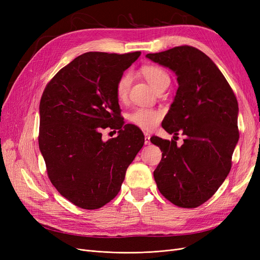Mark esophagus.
<instances>
[{
  "mask_svg": "<svg viewBox=\"0 0 260 260\" xmlns=\"http://www.w3.org/2000/svg\"><path fill=\"white\" fill-rule=\"evenodd\" d=\"M144 137H145V139H144L145 144H146V145L151 144V135H149L148 132H144Z\"/></svg>",
  "mask_w": 260,
  "mask_h": 260,
  "instance_id": "esophagus-1",
  "label": "esophagus"
}]
</instances>
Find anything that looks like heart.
I'll use <instances>...</instances> for the list:
<instances>
[{
  "label": "heart",
  "instance_id": "heart-1",
  "mask_svg": "<svg viewBox=\"0 0 260 260\" xmlns=\"http://www.w3.org/2000/svg\"><path fill=\"white\" fill-rule=\"evenodd\" d=\"M142 74L144 75L149 84H151L156 91L160 89L161 86L170 83V78L168 74L160 67L153 66V65L143 66ZM131 81H132V77L130 73L123 74L120 79L118 80L117 86H116V93H117L118 99L120 101L127 99ZM161 117H162V114L159 111H156V109H152V108L140 107L135 109V111L129 115V119L132 123L139 125L140 128L145 129V130H151L158 124Z\"/></svg>",
  "mask_w": 260,
  "mask_h": 260
}]
</instances>
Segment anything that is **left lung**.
Returning <instances> with one entry per match:
<instances>
[{
	"label": "left lung",
	"mask_w": 260,
	"mask_h": 260,
	"mask_svg": "<svg viewBox=\"0 0 260 260\" xmlns=\"http://www.w3.org/2000/svg\"><path fill=\"white\" fill-rule=\"evenodd\" d=\"M146 57L176 74L179 86L161 125L175 137L178 131L185 136L181 146L175 140L151 138L162 152L154 179L172 204L195 208L216 193L230 172L239 141L238 101L215 62L193 46Z\"/></svg>",
	"instance_id": "8db88e82"
}]
</instances>
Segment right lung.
<instances>
[{
    "mask_svg": "<svg viewBox=\"0 0 260 260\" xmlns=\"http://www.w3.org/2000/svg\"><path fill=\"white\" fill-rule=\"evenodd\" d=\"M141 52H88L61 68L40 101L39 147L52 184L69 202L98 209L120 191L125 171L144 144L142 131L124 124L116 86ZM118 128L106 143L100 130Z\"/></svg>",
    "mask_w": 260,
    "mask_h": 260,
    "instance_id": "right-lung-1",
    "label": "right lung"
}]
</instances>
